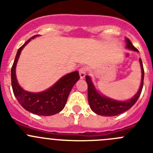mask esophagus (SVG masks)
<instances>
[{
  "label": "esophagus",
  "mask_w": 153,
  "mask_h": 153,
  "mask_svg": "<svg viewBox=\"0 0 153 153\" xmlns=\"http://www.w3.org/2000/svg\"><path fill=\"white\" fill-rule=\"evenodd\" d=\"M79 77H80V79H84L85 76H86V69L85 68L79 69Z\"/></svg>",
  "instance_id": "1"
}]
</instances>
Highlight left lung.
I'll return each instance as SVG.
<instances>
[{"label":"left lung","mask_w":153,"mask_h":153,"mask_svg":"<svg viewBox=\"0 0 153 153\" xmlns=\"http://www.w3.org/2000/svg\"><path fill=\"white\" fill-rule=\"evenodd\" d=\"M125 41L126 44V49L138 52V50L132 45L129 39L126 38ZM139 60H140L142 73L141 83L137 93L132 98L127 100H117L110 97H106L97 90L90 76H86V81L88 85V102L92 111L94 112L96 114L103 117H114L129 110L136 103L141 94L143 86V79H144V69H143L141 58H140Z\"/></svg>","instance_id":"1"}]
</instances>
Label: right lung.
Instances as JSON below:
<instances>
[{"mask_svg":"<svg viewBox=\"0 0 153 153\" xmlns=\"http://www.w3.org/2000/svg\"><path fill=\"white\" fill-rule=\"evenodd\" d=\"M38 36L40 35L31 37L17 51L11 68L12 89L19 103L27 111L39 116H52L60 113L64 108L73 86L79 80V75L78 71L66 74L44 91L33 93L24 90L19 84L16 76L17 63L24 47Z\"/></svg>","mask_w":153,"mask_h":153,"instance_id":"right-lung-1","label":"right lung"}]
</instances>
